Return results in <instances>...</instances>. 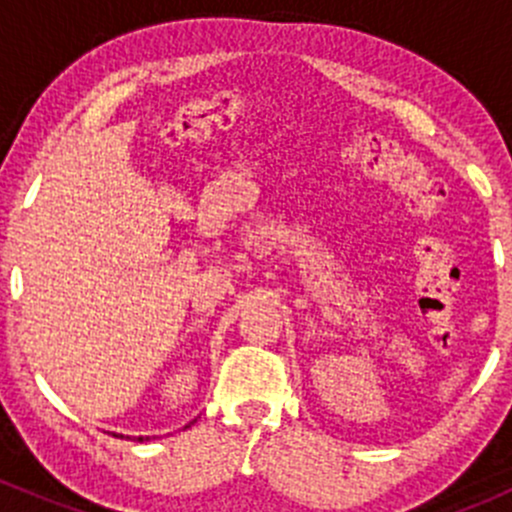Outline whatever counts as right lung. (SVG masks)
I'll use <instances>...</instances> for the list:
<instances>
[{"label": "right lung", "instance_id": "right-lung-1", "mask_svg": "<svg viewBox=\"0 0 512 512\" xmlns=\"http://www.w3.org/2000/svg\"><path fill=\"white\" fill-rule=\"evenodd\" d=\"M113 436H118V433H113ZM123 438V436H121ZM138 441H143V436H138Z\"/></svg>", "mask_w": 512, "mask_h": 512}]
</instances>
